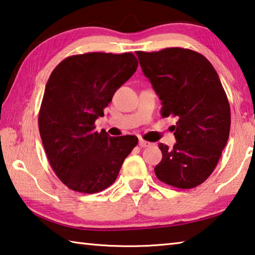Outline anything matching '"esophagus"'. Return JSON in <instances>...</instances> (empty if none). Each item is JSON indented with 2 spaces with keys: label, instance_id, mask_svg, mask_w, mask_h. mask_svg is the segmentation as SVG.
I'll return each mask as SVG.
<instances>
[{
  "label": "esophagus",
  "instance_id": "34e87169",
  "mask_svg": "<svg viewBox=\"0 0 255 255\" xmlns=\"http://www.w3.org/2000/svg\"><path fill=\"white\" fill-rule=\"evenodd\" d=\"M139 145L141 146V148H148V146L151 145V143H150V142H148V141L143 140V139H140L139 140Z\"/></svg>",
  "mask_w": 255,
  "mask_h": 255
}]
</instances>
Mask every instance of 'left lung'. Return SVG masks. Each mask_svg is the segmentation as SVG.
Segmentation results:
<instances>
[{
    "label": "left lung",
    "mask_w": 255,
    "mask_h": 255,
    "mask_svg": "<svg viewBox=\"0 0 255 255\" xmlns=\"http://www.w3.org/2000/svg\"><path fill=\"white\" fill-rule=\"evenodd\" d=\"M142 71L161 101L162 118L172 125L177 143L159 144L162 160L154 172L160 181L181 189L212 175L229 140L231 109L215 68L203 55L184 48L136 51Z\"/></svg>",
    "instance_id": "left-lung-1"
}]
</instances>
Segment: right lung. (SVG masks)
Instances as JSON below:
<instances>
[{
  "label": "right lung",
  "mask_w": 255,
  "mask_h": 255,
  "mask_svg": "<svg viewBox=\"0 0 255 255\" xmlns=\"http://www.w3.org/2000/svg\"><path fill=\"white\" fill-rule=\"evenodd\" d=\"M131 52L70 56L49 77L39 112V131L57 177L78 193L94 194L115 181L124 159L137 144L134 135L95 131L114 93L132 77Z\"/></svg>",
  "instance_id": "right-lung-1"
}]
</instances>
